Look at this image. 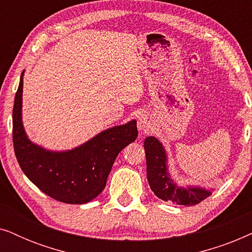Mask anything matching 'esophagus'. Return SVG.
Masks as SVG:
<instances>
[{
  "instance_id": "34e87169",
  "label": "esophagus",
  "mask_w": 252,
  "mask_h": 252,
  "mask_svg": "<svg viewBox=\"0 0 252 252\" xmlns=\"http://www.w3.org/2000/svg\"><path fill=\"white\" fill-rule=\"evenodd\" d=\"M137 128L143 133H146L147 130H149L150 128V120L148 118V116L144 115V113L141 115L139 117V119H137Z\"/></svg>"
}]
</instances>
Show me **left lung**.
I'll return each instance as SVG.
<instances>
[{
  "mask_svg": "<svg viewBox=\"0 0 252 252\" xmlns=\"http://www.w3.org/2000/svg\"><path fill=\"white\" fill-rule=\"evenodd\" d=\"M147 159V178L151 190L158 198L179 205H196L209 197L211 191L205 188L188 186L179 187L167 170V154L163 144L154 136L144 140Z\"/></svg>",
  "mask_w": 252,
  "mask_h": 252,
  "instance_id": "left-lung-1",
  "label": "left lung"
}]
</instances>
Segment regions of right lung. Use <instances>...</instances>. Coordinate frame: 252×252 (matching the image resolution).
Returning a JSON list of instances; mask_svg holds the SVG:
<instances>
[{"mask_svg":"<svg viewBox=\"0 0 252 252\" xmlns=\"http://www.w3.org/2000/svg\"><path fill=\"white\" fill-rule=\"evenodd\" d=\"M23 77L12 110V140L19 166L44 194L67 204H85L101 194L116 157L136 140L135 120L105 129L72 150L50 151L27 137L22 120Z\"/></svg>","mask_w":252,"mask_h":252,"instance_id":"obj_1","label":"right lung"}]
</instances>
